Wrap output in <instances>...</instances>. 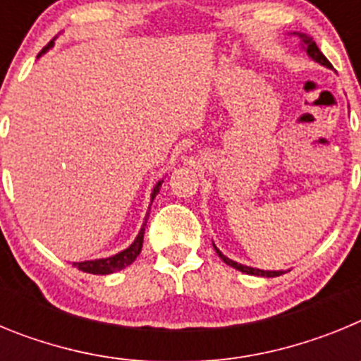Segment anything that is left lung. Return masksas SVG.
I'll list each match as a JSON object with an SVG mask.
<instances>
[{"label":"left lung","instance_id":"8db88e82","mask_svg":"<svg viewBox=\"0 0 361 361\" xmlns=\"http://www.w3.org/2000/svg\"><path fill=\"white\" fill-rule=\"evenodd\" d=\"M300 37H302V39H304L305 47H307V54H309V56H311L312 59H314V61L322 63V65H324V66H327V68H331V63L327 61V57H325L324 54H322L320 50H318L317 43H314V41H312V39H309L307 36H304V34H300ZM215 250H216V247H215ZM216 253H219V257L222 258V260H224V262L228 264V266L235 267V269L242 271V273H247V275H258V276H279V275H282V271H262V269H253V267H247V266H242V264L233 262V260H229V258H226L224 255L220 253L219 250H216Z\"/></svg>","mask_w":361,"mask_h":361}]
</instances>
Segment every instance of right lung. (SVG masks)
Masks as SVG:
<instances>
[{
	"label": "right lung",
	"instance_id": "right-lung-1",
	"mask_svg": "<svg viewBox=\"0 0 361 361\" xmlns=\"http://www.w3.org/2000/svg\"><path fill=\"white\" fill-rule=\"evenodd\" d=\"M54 44V39L50 41L47 47H44L43 50H41V54L44 52V50H49L50 47ZM161 183L157 184V186L153 188V193H152V200L155 199V195L159 193V190H161ZM142 238H145V229H141V233L137 235L135 242H133L132 245H130L128 250L121 251V253H117L116 257H110V258H101V260H88V262H73V266L78 267L79 271H85V273H92V275H108V273H114V271H119L123 269V267L130 266V264L133 262L137 258V255L141 253V247H142Z\"/></svg>",
	"mask_w": 361,
	"mask_h": 361
}]
</instances>
